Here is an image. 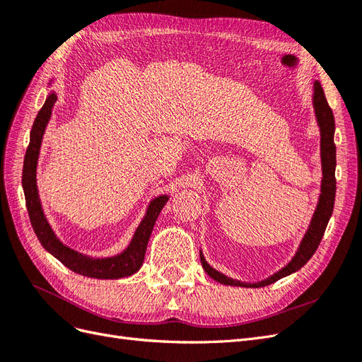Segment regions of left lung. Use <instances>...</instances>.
<instances>
[{
  "label": "left lung",
  "instance_id": "8db88e82",
  "mask_svg": "<svg viewBox=\"0 0 362 362\" xmlns=\"http://www.w3.org/2000/svg\"><path fill=\"white\" fill-rule=\"evenodd\" d=\"M314 108H315V116H317V122H319L320 127V144H322V169H323V180H322V194L319 199V205H317V210L314 213V217L311 221L310 229L306 231L302 243L299 246L298 254L294 255V258L288 262V264L281 269L275 275L255 284H246V282H240L235 279L228 278L222 273H218L210 264L205 261V258L201 254V262L204 270L210 275L214 281L225 284V286H237V287H250V288H257V287H266L270 286V284L276 282L278 279L291 275L293 272L302 269L308 259L314 255V252L319 247L325 229L327 226V222H329V217L334 210V202H335V166H337V157H335V144H334V131H335V120H334V113L331 110L329 104L326 101L325 92L322 89V86L319 81L314 83Z\"/></svg>",
  "mask_w": 362,
  "mask_h": 362
}]
</instances>
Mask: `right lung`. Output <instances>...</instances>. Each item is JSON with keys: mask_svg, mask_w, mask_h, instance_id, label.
Returning <instances> with one entry per match:
<instances>
[{"mask_svg": "<svg viewBox=\"0 0 362 362\" xmlns=\"http://www.w3.org/2000/svg\"><path fill=\"white\" fill-rule=\"evenodd\" d=\"M57 101V95L51 93L45 104L42 105L39 110L35 124H33L31 133H30V144L25 152L24 158V169H23V187L25 194V204L27 211L33 229L39 238L40 245L45 247L51 255L56 257L62 264L71 269L72 272L78 273L83 276L96 278V279H119L131 276L141 267L145 259V252L149 242V237L152 233V228L157 221V217L161 211L164 204L168 202V196H158L151 202L146 216L139 225L137 231L134 233L133 240L128 245V247L122 254L110 257V258H89L86 255L78 254V252L72 250L71 247L64 246L60 240L52 233L49 223L47 222L45 216H43L40 199L37 193L36 185V166H37V157L40 151V144L43 133L48 120L51 117L52 107Z\"/></svg>", "mask_w": 362, "mask_h": 362, "instance_id": "obj_1", "label": "right lung"}]
</instances>
